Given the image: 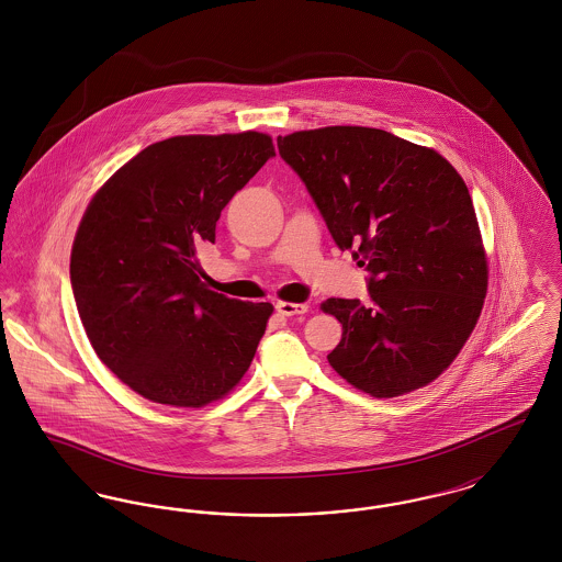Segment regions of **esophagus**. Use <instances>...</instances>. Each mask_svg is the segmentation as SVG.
<instances>
[{
  "label": "esophagus",
  "mask_w": 562,
  "mask_h": 562,
  "mask_svg": "<svg viewBox=\"0 0 562 562\" xmlns=\"http://www.w3.org/2000/svg\"><path fill=\"white\" fill-rule=\"evenodd\" d=\"M276 310H278L282 316L293 318V316L305 314V312H307V305H305V303H286V301H280V303L276 305Z\"/></svg>",
  "instance_id": "esophagus-1"
}]
</instances>
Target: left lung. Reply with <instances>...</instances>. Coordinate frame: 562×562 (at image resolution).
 I'll return each instance as SVG.
<instances>
[{
  "label": "left lung",
  "instance_id": "8db88e82",
  "mask_svg": "<svg viewBox=\"0 0 562 562\" xmlns=\"http://www.w3.org/2000/svg\"><path fill=\"white\" fill-rule=\"evenodd\" d=\"M278 151L335 244L369 271V303H322L344 324L330 367L374 398L428 385L468 341L486 294V257L463 179L434 149L364 126L278 136Z\"/></svg>",
  "mask_w": 562,
  "mask_h": 562
}]
</instances>
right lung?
<instances>
[{
	"label": "right lung",
	"mask_w": 562,
	"mask_h": 562,
	"mask_svg": "<svg viewBox=\"0 0 562 562\" xmlns=\"http://www.w3.org/2000/svg\"><path fill=\"white\" fill-rule=\"evenodd\" d=\"M273 156L252 131L172 136L88 204L69 266L76 305L97 356L143 398L200 408L248 371L273 307L209 291L198 248Z\"/></svg>",
	"instance_id": "obj_1"
}]
</instances>
